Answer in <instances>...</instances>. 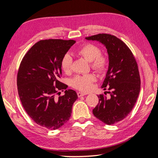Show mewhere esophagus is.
I'll list each match as a JSON object with an SVG mask.
<instances>
[{
  "label": "esophagus",
  "mask_w": 158,
  "mask_h": 158,
  "mask_svg": "<svg viewBox=\"0 0 158 158\" xmlns=\"http://www.w3.org/2000/svg\"><path fill=\"white\" fill-rule=\"evenodd\" d=\"M77 94H78V96L80 98V97H82V96H84V95H86V93H82V92H78V93H77Z\"/></svg>",
  "instance_id": "obj_1"
}]
</instances>
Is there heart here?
Masks as SVG:
<instances>
[{"label":"heart","instance_id":"heart-1","mask_svg":"<svg viewBox=\"0 0 158 158\" xmlns=\"http://www.w3.org/2000/svg\"><path fill=\"white\" fill-rule=\"evenodd\" d=\"M80 56L86 60L91 62L93 69L98 72H102L107 66V59L104 55H101V50L95 45L87 44L84 45L77 50ZM72 58L69 54L63 56L61 60V68L65 73H69L72 69ZM96 78L93 74L78 75L72 80V85L73 87L80 91H88L92 88L93 82H95Z\"/></svg>","mask_w":158,"mask_h":158}]
</instances>
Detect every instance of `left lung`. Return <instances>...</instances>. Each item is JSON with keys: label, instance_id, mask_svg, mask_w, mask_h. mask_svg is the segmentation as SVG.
Instances as JSON below:
<instances>
[{"label": "left lung", "instance_id": "8db88e82", "mask_svg": "<svg viewBox=\"0 0 158 158\" xmlns=\"http://www.w3.org/2000/svg\"><path fill=\"white\" fill-rule=\"evenodd\" d=\"M106 47L108 68L102 88L111 90L109 98L98 96L99 103L93 110L95 117L107 125L123 120L132 110L140 89V78L136 59L124 42L114 35L98 34L85 38Z\"/></svg>", "mask_w": 158, "mask_h": 158}]
</instances>
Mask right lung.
<instances>
[{
    "label": "right lung",
    "mask_w": 158,
    "mask_h": 158,
    "mask_svg": "<svg viewBox=\"0 0 158 158\" xmlns=\"http://www.w3.org/2000/svg\"><path fill=\"white\" fill-rule=\"evenodd\" d=\"M75 43L72 40H41L25 54L19 67L17 85L22 104L35 123L49 130H56L69 119L78 99L75 91L66 89L59 81L61 60ZM63 89L65 95L56 98L57 90Z\"/></svg>",
    "instance_id": "right-lung-1"
}]
</instances>
